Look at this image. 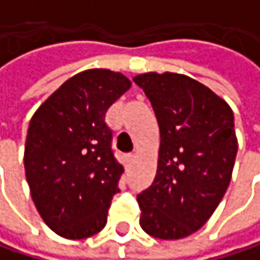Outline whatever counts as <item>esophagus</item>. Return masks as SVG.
<instances>
[{
	"mask_svg": "<svg viewBox=\"0 0 260 260\" xmlns=\"http://www.w3.org/2000/svg\"><path fill=\"white\" fill-rule=\"evenodd\" d=\"M134 159H135V155H134V153H126V155H125V162H126V166H131V164L134 162Z\"/></svg>",
	"mask_w": 260,
	"mask_h": 260,
	"instance_id": "34e87169",
	"label": "esophagus"
}]
</instances>
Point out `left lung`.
Listing matches in <instances>:
<instances>
[{
	"label": "left lung",
	"instance_id": "left-lung-1",
	"mask_svg": "<svg viewBox=\"0 0 260 260\" xmlns=\"http://www.w3.org/2000/svg\"><path fill=\"white\" fill-rule=\"evenodd\" d=\"M155 111L161 143L153 183L137 196L140 226L159 239L199 231L220 205L238 152L234 111L209 87L173 72L134 77Z\"/></svg>",
	"mask_w": 260,
	"mask_h": 260
}]
</instances>
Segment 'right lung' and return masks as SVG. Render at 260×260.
I'll use <instances>...</instances> for the list:
<instances>
[{
	"label": "right lung",
	"mask_w": 260,
	"mask_h": 260,
	"mask_svg": "<svg viewBox=\"0 0 260 260\" xmlns=\"http://www.w3.org/2000/svg\"><path fill=\"white\" fill-rule=\"evenodd\" d=\"M129 87L120 72H79L29 120L24 166L31 199L46 226L66 239L88 238L107 224L123 167L105 114Z\"/></svg>",
	"instance_id": "add662e5"
}]
</instances>
